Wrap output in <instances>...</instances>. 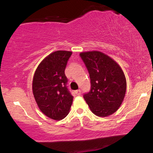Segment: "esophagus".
Wrapping results in <instances>:
<instances>
[{
	"instance_id": "obj_1",
	"label": "esophagus",
	"mask_w": 153,
	"mask_h": 153,
	"mask_svg": "<svg viewBox=\"0 0 153 153\" xmlns=\"http://www.w3.org/2000/svg\"><path fill=\"white\" fill-rule=\"evenodd\" d=\"M75 94L78 95V96H79V95H80V94H81V91H80V89H78V90L75 91Z\"/></svg>"
}]
</instances>
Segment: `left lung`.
I'll return each mask as SVG.
<instances>
[{
    "label": "left lung",
    "mask_w": 153,
    "mask_h": 153,
    "mask_svg": "<svg viewBox=\"0 0 153 153\" xmlns=\"http://www.w3.org/2000/svg\"><path fill=\"white\" fill-rule=\"evenodd\" d=\"M91 78V88L84 95L91 111L100 117L115 113L124 101L127 80L122 68L107 54L99 51L80 53Z\"/></svg>",
    "instance_id": "8db88e82"
}]
</instances>
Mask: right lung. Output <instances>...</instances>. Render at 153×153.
<instances>
[{"label":"right lung","mask_w":153,"mask_h":153,"mask_svg":"<svg viewBox=\"0 0 153 153\" xmlns=\"http://www.w3.org/2000/svg\"><path fill=\"white\" fill-rule=\"evenodd\" d=\"M71 54V51L65 50L52 52L39 63L33 77L32 91L36 104L44 114L54 120L66 117L73 103L65 75Z\"/></svg>","instance_id":"right-lung-1"}]
</instances>
